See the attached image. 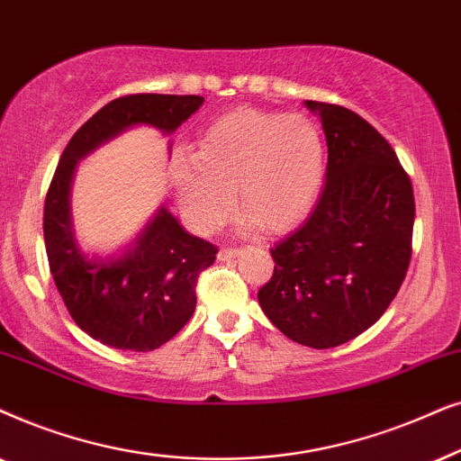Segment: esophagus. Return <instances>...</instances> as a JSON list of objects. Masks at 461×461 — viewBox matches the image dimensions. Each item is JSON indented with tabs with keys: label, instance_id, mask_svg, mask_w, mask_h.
<instances>
[{
	"label": "esophagus",
	"instance_id": "esophagus-1",
	"mask_svg": "<svg viewBox=\"0 0 461 461\" xmlns=\"http://www.w3.org/2000/svg\"><path fill=\"white\" fill-rule=\"evenodd\" d=\"M238 253H240V250H238V249H231V247H223V249H221L219 250V261H230V259H234V257L238 255Z\"/></svg>",
	"mask_w": 461,
	"mask_h": 461
}]
</instances>
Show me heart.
<instances>
[{"instance_id":"obj_1","label":"heart","mask_w":461,"mask_h":461,"mask_svg":"<svg viewBox=\"0 0 461 461\" xmlns=\"http://www.w3.org/2000/svg\"><path fill=\"white\" fill-rule=\"evenodd\" d=\"M324 145L303 115L238 109L202 132L194 156L175 153L170 183L185 219L212 231L240 204L267 231L297 225L321 194Z\"/></svg>"}]
</instances>
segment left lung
<instances>
[{
    "label": "left lung",
    "mask_w": 461,
    "mask_h": 461,
    "mask_svg": "<svg viewBox=\"0 0 461 461\" xmlns=\"http://www.w3.org/2000/svg\"><path fill=\"white\" fill-rule=\"evenodd\" d=\"M322 122L327 183L308 221L269 250L261 310L288 339L341 346L375 324L411 261L415 200L394 149L358 113L305 101Z\"/></svg>",
    "instance_id": "8db88e82"
}]
</instances>
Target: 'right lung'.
I'll list each match as a JSON object with an SVG mask.
<instances>
[{
    "label": "right lung",
    "mask_w": 461,
    "mask_h": 461,
    "mask_svg": "<svg viewBox=\"0 0 461 461\" xmlns=\"http://www.w3.org/2000/svg\"><path fill=\"white\" fill-rule=\"evenodd\" d=\"M202 103L204 96L195 95L115 98L73 134L54 170L44 204L50 274L77 327L105 346L149 352L173 339L194 314L198 276L214 263L217 247L187 234L162 206L124 255L90 259L71 227L73 170L77 159L131 126L176 131Z\"/></svg>",
    "instance_id": "1"
}]
</instances>
